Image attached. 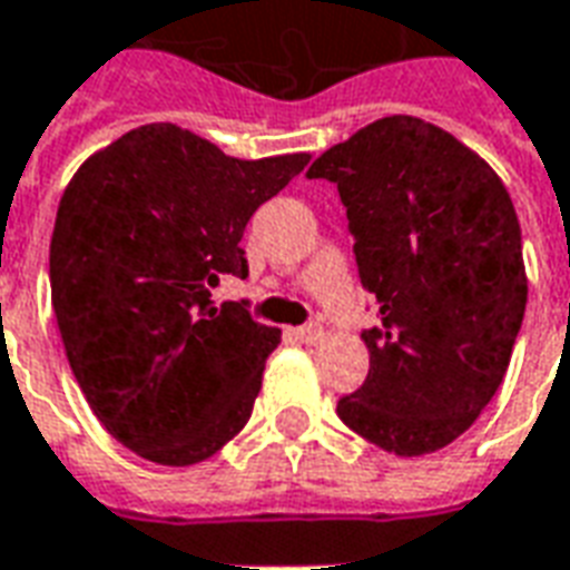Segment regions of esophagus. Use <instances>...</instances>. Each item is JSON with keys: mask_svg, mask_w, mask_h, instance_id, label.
Returning a JSON list of instances; mask_svg holds the SVG:
<instances>
[{"mask_svg": "<svg viewBox=\"0 0 570 570\" xmlns=\"http://www.w3.org/2000/svg\"><path fill=\"white\" fill-rule=\"evenodd\" d=\"M289 335L296 338V342H305V345H314V342H321L323 330L317 323H308V326H298V330H289Z\"/></svg>", "mask_w": 570, "mask_h": 570, "instance_id": "34e87169", "label": "esophagus"}]
</instances>
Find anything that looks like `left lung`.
Returning <instances> with one entry per match:
<instances>
[{
	"instance_id": "obj_1",
	"label": "left lung",
	"mask_w": 570,
	"mask_h": 570,
	"mask_svg": "<svg viewBox=\"0 0 570 570\" xmlns=\"http://www.w3.org/2000/svg\"><path fill=\"white\" fill-rule=\"evenodd\" d=\"M360 284L382 326L363 333L370 375L338 419L400 458L458 440L501 387L525 317L522 232L501 176L424 118L387 116L326 149Z\"/></svg>"
}]
</instances>
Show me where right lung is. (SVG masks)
Segmentation results:
<instances>
[{"mask_svg": "<svg viewBox=\"0 0 570 570\" xmlns=\"http://www.w3.org/2000/svg\"><path fill=\"white\" fill-rule=\"evenodd\" d=\"M308 151L232 158L191 130L142 125L69 179L51 235V305L81 394L112 436L164 466L207 461L237 436L281 330L244 302L240 237Z\"/></svg>", "mask_w": 570, "mask_h": 570, "instance_id": "obj_1", "label": "right lung"}]
</instances>
